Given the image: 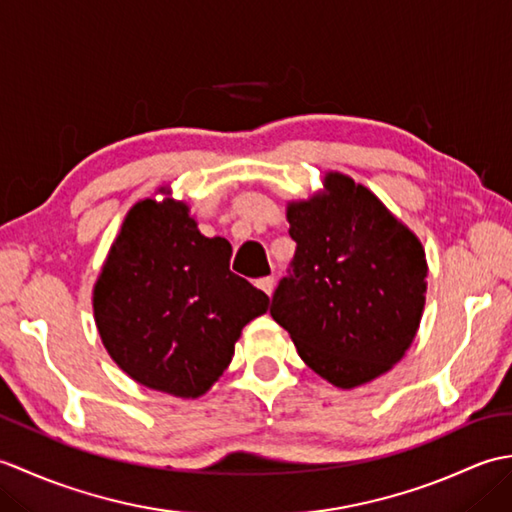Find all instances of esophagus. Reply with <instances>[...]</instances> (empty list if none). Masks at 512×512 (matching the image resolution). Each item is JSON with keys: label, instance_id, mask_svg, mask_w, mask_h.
I'll use <instances>...</instances> for the list:
<instances>
[{"label": "esophagus", "instance_id": "34e87169", "mask_svg": "<svg viewBox=\"0 0 512 512\" xmlns=\"http://www.w3.org/2000/svg\"><path fill=\"white\" fill-rule=\"evenodd\" d=\"M257 288H262L266 295L270 297L273 295V288H275V277H262V279H257Z\"/></svg>", "mask_w": 512, "mask_h": 512}]
</instances>
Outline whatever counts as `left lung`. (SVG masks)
I'll return each mask as SVG.
<instances>
[{"label":"left lung","mask_w":512,"mask_h":512,"mask_svg":"<svg viewBox=\"0 0 512 512\" xmlns=\"http://www.w3.org/2000/svg\"><path fill=\"white\" fill-rule=\"evenodd\" d=\"M325 189L288 206L297 250L270 314L314 372L350 389L407 352L424 308L427 259L418 237L363 184L330 173Z\"/></svg>","instance_id":"obj_1"}]
</instances>
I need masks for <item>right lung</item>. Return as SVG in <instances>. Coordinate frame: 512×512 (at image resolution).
Masks as SVG:
<instances>
[{"label":"right lung","instance_id":"obj_1","mask_svg":"<svg viewBox=\"0 0 512 512\" xmlns=\"http://www.w3.org/2000/svg\"><path fill=\"white\" fill-rule=\"evenodd\" d=\"M231 253L184 202L143 200L127 213L94 286L96 328L127 376L180 398L222 376L244 325L270 306L231 273Z\"/></svg>","mask_w":512,"mask_h":512}]
</instances>
